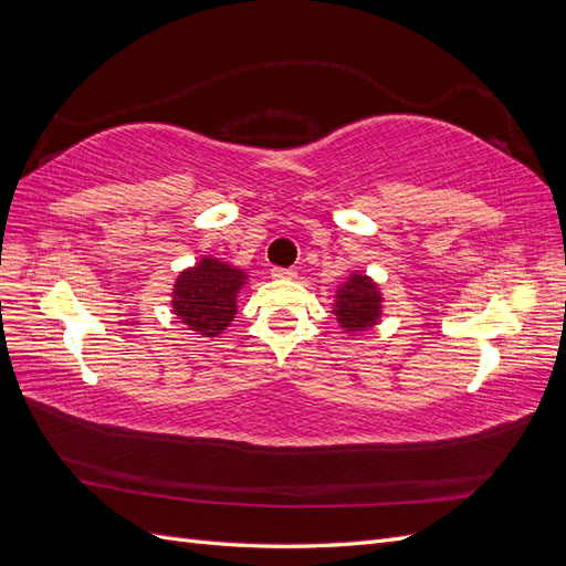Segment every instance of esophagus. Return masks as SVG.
I'll return each instance as SVG.
<instances>
[{"instance_id": "1", "label": "esophagus", "mask_w": 566, "mask_h": 566, "mask_svg": "<svg viewBox=\"0 0 566 566\" xmlns=\"http://www.w3.org/2000/svg\"><path fill=\"white\" fill-rule=\"evenodd\" d=\"M271 276H273V279H283V281H293V279H297V271H295V269L273 266V269H271Z\"/></svg>"}]
</instances>
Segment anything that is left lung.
Segmentation results:
<instances>
[{"label":"left lung","instance_id":"8db88e82","mask_svg":"<svg viewBox=\"0 0 566 566\" xmlns=\"http://www.w3.org/2000/svg\"><path fill=\"white\" fill-rule=\"evenodd\" d=\"M333 314L337 316L339 328L347 333L370 331L382 316L380 287L366 273H352V276L337 287Z\"/></svg>","mask_w":566,"mask_h":566}]
</instances>
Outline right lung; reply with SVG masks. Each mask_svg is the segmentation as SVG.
I'll use <instances>...</instances> for the list:
<instances>
[{
    "label": "right lung",
    "instance_id": "obj_1",
    "mask_svg": "<svg viewBox=\"0 0 566 566\" xmlns=\"http://www.w3.org/2000/svg\"><path fill=\"white\" fill-rule=\"evenodd\" d=\"M245 271L214 256L179 273L172 293V310L179 321L202 337H217L235 316V297L245 285Z\"/></svg>",
    "mask_w": 566,
    "mask_h": 566
}]
</instances>
